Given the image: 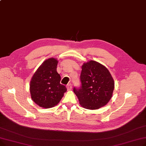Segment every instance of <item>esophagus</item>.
I'll list each match as a JSON object with an SVG mask.
<instances>
[{
	"label": "esophagus",
	"instance_id": "esophagus-1",
	"mask_svg": "<svg viewBox=\"0 0 146 146\" xmlns=\"http://www.w3.org/2000/svg\"><path fill=\"white\" fill-rule=\"evenodd\" d=\"M72 88V85L71 84H69L67 85V89L68 91L71 90Z\"/></svg>",
	"mask_w": 146,
	"mask_h": 146
}]
</instances>
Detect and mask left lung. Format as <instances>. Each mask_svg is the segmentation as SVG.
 Listing matches in <instances>:
<instances>
[{
    "label": "left lung",
    "instance_id": "1",
    "mask_svg": "<svg viewBox=\"0 0 146 146\" xmlns=\"http://www.w3.org/2000/svg\"><path fill=\"white\" fill-rule=\"evenodd\" d=\"M80 86L73 88L80 104L96 110L107 104L112 97L115 83L109 71L100 63L91 60L82 66Z\"/></svg>",
    "mask_w": 146,
    "mask_h": 146
}]
</instances>
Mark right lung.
<instances>
[{"instance_id": "1", "label": "right lung", "mask_w": 146, "mask_h": 146, "mask_svg": "<svg viewBox=\"0 0 146 146\" xmlns=\"http://www.w3.org/2000/svg\"><path fill=\"white\" fill-rule=\"evenodd\" d=\"M58 61L50 58L44 61L30 81L31 99L40 107L50 108L61 100L66 87L60 84L61 76L56 72Z\"/></svg>"}]
</instances>
